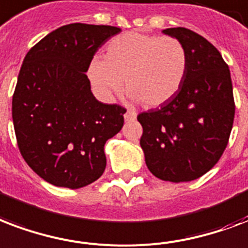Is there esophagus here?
<instances>
[{"label": "esophagus", "instance_id": "obj_1", "mask_svg": "<svg viewBox=\"0 0 248 248\" xmlns=\"http://www.w3.org/2000/svg\"><path fill=\"white\" fill-rule=\"evenodd\" d=\"M137 118V113L135 111L127 110L124 113V121H134Z\"/></svg>", "mask_w": 248, "mask_h": 248}]
</instances>
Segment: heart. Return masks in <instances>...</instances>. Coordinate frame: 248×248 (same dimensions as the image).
<instances>
[{
    "label": "heart",
    "instance_id": "obj_1",
    "mask_svg": "<svg viewBox=\"0 0 248 248\" xmlns=\"http://www.w3.org/2000/svg\"><path fill=\"white\" fill-rule=\"evenodd\" d=\"M186 70V50L177 39L131 31L113 37L107 57L94 56L87 74L101 99L122 90L126 78L132 100L158 107L177 94Z\"/></svg>",
    "mask_w": 248,
    "mask_h": 248
}]
</instances>
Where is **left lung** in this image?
Masks as SVG:
<instances>
[{
    "label": "left lung",
    "mask_w": 248,
    "mask_h": 248,
    "mask_svg": "<svg viewBox=\"0 0 248 248\" xmlns=\"http://www.w3.org/2000/svg\"><path fill=\"white\" fill-rule=\"evenodd\" d=\"M187 54L185 79L174 97L143 111L140 147L149 171L169 182L199 178L220 160L233 127V84L221 53L203 36L183 27L162 30Z\"/></svg>",
    "instance_id": "1"
}]
</instances>
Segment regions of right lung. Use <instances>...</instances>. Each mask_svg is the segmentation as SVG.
Masks as SVG:
<instances>
[{"label":"right lung","instance_id":"add662e5","mask_svg":"<svg viewBox=\"0 0 248 248\" xmlns=\"http://www.w3.org/2000/svg\"><path fill=\"white\" fill-rule=\"evenodd\" d=\"M121 28L71 23L30 49L13 96L20 154L36 174L80 188L103 175L104 145L121 131L126 109L100 103L87 78L91 60Z\"/></svg>","mask_w":248,"mask_h":248}]
</instances>
